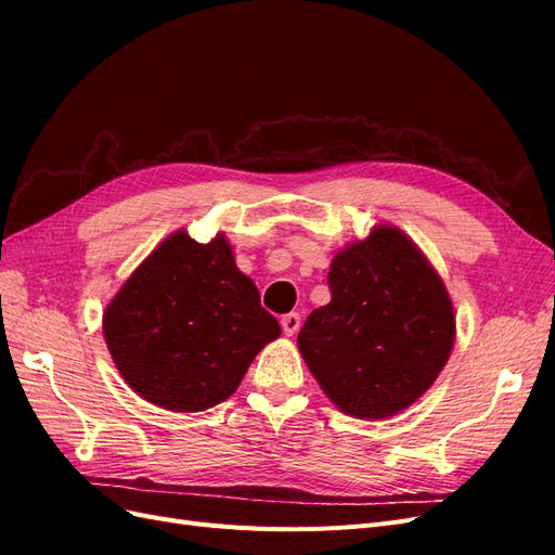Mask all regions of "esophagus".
Segmentation results:
<instances>
[{
    "label": "esophagus",
    "instance_id": "1",
    "mask_svg": "<svg viewBox=\"0 0 555 555\" xmlns=\"http://www.w3.org/2000/svg\"><path fill=\"white\" fill-rule=\"evenodd\" d=\"M280 324H282V331H284V335H294V333L300 328V314H298V312H289V314H284V317L280 319Z\"/></svg>",
    "mask_w": 555,
    "mask_h": 555
}]
</instances>
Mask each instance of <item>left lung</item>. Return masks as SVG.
I'll list each match as a JSON object with an SVG mask.
<instances>
[{"instance_id": "obj_1", "label": "left lung", "mask_w": 555, "mask_h": 555, "mask_svg": "<svg viewBox=\"0 0 555 555\" xmlns=\"http://www.w3.org/2000/svg\"><path fill=\"white\" fill-rule=\"evenodd\" d=\"M328 289L331 304L298 333L319 386L357 418L410 408L438 379L456 338L438 271L400 229L379 224L333 257Z\"/></svg>"}]
</instances>
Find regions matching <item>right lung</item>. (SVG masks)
Wrapping results in <instances>:
<instances>
[{
	"instance_id": "right-lung-1",
	"label": "right lung",
	"mask_w": 555,
	"mask_h": 555,
	"mask_svg": "<svg viewBox=\"0 0 555 555\" xmlns=\"http://www.w3.org/2000/svg\"><path fill=\"white\" fill-rule=\"evenodd\" d=\"M278 335V319L261 308L224 233L206 245L188 231L171 233L104 312V338L122 379L171 412L220 405Z\"/></svg>"
}]
</instances>
